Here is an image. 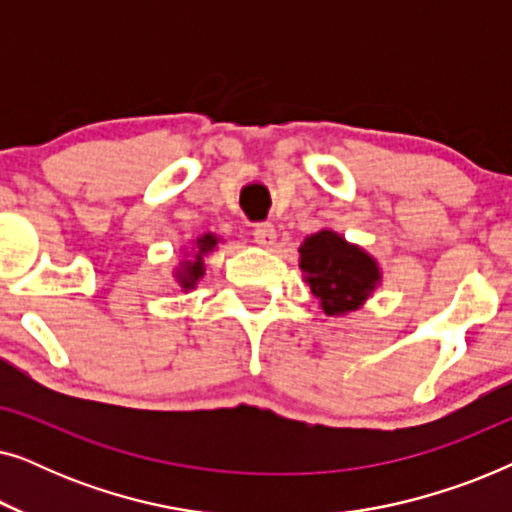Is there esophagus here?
Returning a JSON list of instances; mask_svg holds the SVG:
<instances>
[{
	"instance_id": "34e87169",
	"label": "esophagus",
	"mask_w": 512,
	"mask_h": 512,
	"mask_svg": "<svg viewBox=\"0 0 512 512\" xmlns=\"http://www.w3.org/2000/svg\"><path fill=\"white\" fill-rule=\"evenodd\" d=\"M275 237L277 230L270 221H261L254 226V240L261 244V247H272V244H275Z\"/></svg>"
}]
</instances>
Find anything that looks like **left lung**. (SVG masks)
I'll return each mask as SVG.
<instances>
[{
  "label": "left lung",
  "instance_id": "obj_1",
  "mask_svg": "<svg viewBox=\"0 0 512 512\" xmlns=\"http://www.w3.org/2000/svg\"><path fill=\"white\" fill-rule=\"evenodd\" d=\"M300 270L326 314L356 310L380 279L373 258L331 230L307 237L300 247Z\"/></svg>",
  "mask_w": 512,
  "mask_h": 512
}]
</instances>
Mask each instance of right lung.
Returning a JSON list of instances; mask_svg holds the SVG:
<instances>
[{
	"label": "right lung",
	"instance_id": "add662e5",
	"mask_svg": "<svg viewBox=\"0 0 512 512\" xmlns=\"http://www.w3.org/2000/svg\"><path fill=\"white\" fill-rule=\"evenodd\" d=\"M216 244V237L214 235H205L198 240V256H195L193 263H186L184 270L179 272V282L184 289H191V286L198 282V277H202V254H207V251H212Z\"/></svg>",
	"mask_w": 512,
	"mask_h": 512
}]
</instances>
